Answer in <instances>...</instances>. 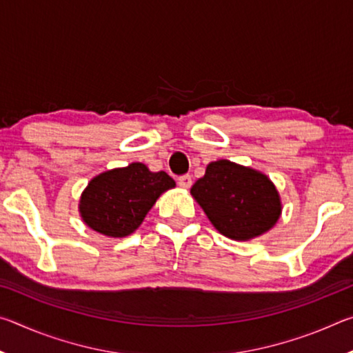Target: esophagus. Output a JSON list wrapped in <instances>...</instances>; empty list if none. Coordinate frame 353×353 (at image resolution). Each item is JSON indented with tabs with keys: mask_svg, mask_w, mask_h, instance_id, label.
<instances>
[{
	"mask_svg": "<svg viewBox=\"0 0 353 353\" xmlns=\"http://www.w3.org/2000/svg\"><path fill=\"white\" fill-rule=\"evenodd\" d=\"M177 183H179V187H181V188L187 190V188H190V187H191V177H190L188 174H187V176H182V177H179Z\"/></svg>",
	"mask_w": 353,
	"mask_h": 353,
	"instance_id": "esophagus-1",
	"label": "esophagus"
}]
</instances>
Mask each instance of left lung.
Wrapping results in <instances>:
<instances>
[{
    "mask_svg": "<svg viewBox=\"0 0 353 353\" xmlns=\"http://www.w3.org/2000/svg\"><path fill=\"white\" fill-rule=\"evenodd\" d=\"M191 196L219 234L248 241L271 230L282 213L280 194L263 172L216 160L191 187Z\"/></svg>",
    "mask_w": 353,
    "mask_h": 353,
    "instance_id": "left-lung-1",
    "label": "left lung"
}]
</instances>
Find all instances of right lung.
Wrapping results in <instances>:
<instances>
[{
	"mask_svg": "<svg viewBox=\"0 0 353 353\" xmlns=\"http://www.w3.org/2000/svg\"><path fill=\"white\" fill-rule=\"evenodd\" d=\"M174 187L165 171L152 172L140 162L104 171L82 191V221L105 236H128L139 229L159 196Z\"/></svg>",
	"mask_w": 353,
	"mask_h": 353,
	"instance_id": "right-lung-1",
	"label": "right lung"
}]
</instances>
